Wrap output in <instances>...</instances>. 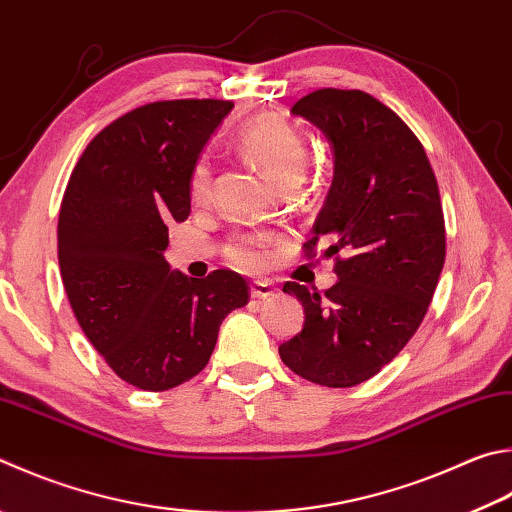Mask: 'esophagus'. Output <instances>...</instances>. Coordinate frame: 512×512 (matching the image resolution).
I'll list each match as a JSON object with an SVG mask.
<instances>
[{"mask_svg":"<svg viewBox=\"0 0 512 512\" xmlns=\"http://www.w3.org/2000/svg\"><path fill=\"white\" fill-rule=\"evenodd\" d=\"M275 284L273 282H253L250 284V295L257 297V300H266V297L275 295Z\"/></svg>","mask_w":512,"mask_h":512,"instance_id":"esophagus-1","label":"esophagus"}]
</instances>
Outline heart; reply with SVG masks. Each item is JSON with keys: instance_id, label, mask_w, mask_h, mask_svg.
<instances>
[{"instance_id": "heart-1", "label": "heart", "mask_w": 512, "mask_h": 512, "mask_svg": "<svg viewBox=\"0 0 512 512\" xmlns=\"http://www.w3.org/2000/svg\"><path fill=\"white\" fill-rule=\"evenodd\" d=\"M237 152L241 159L264 174L268 181H282L286 176H300L304 161V143L300 134L277 114H257L241 123L237 134ZM185 183L192 197L206 199L210 194V170L203 161H194L185 172ZM264 239L248 237L230 241L226 255L241 266L262 262Z\"/></svg>"}]
</instances>
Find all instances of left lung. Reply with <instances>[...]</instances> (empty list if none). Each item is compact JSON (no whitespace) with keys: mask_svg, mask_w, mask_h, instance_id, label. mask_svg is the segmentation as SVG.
<instances>
[{"mask_svg":"<svg viewBox=\"0 0 512 512\" xmlns=\"http://www.w3.org/2000/svg\"><path fill=\"white\" fill-rule=\"evenodd\" d=\"M291 114L318 127L333 152L313 244H333L318 262H336L338 282L324 295L284 284L302 302L304 327L280 358L311 383L353 387L398 356L432 302L445 262L439 185L410 127L365 91H313Z\"/></svg>","mask_w":512,"mask_h":512,"instance_id":"1","label":"left lung"}]
</instances>
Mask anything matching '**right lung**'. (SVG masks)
Returning a JSON list of instances; mask_svg holds the SVG:
<instances>
[{"instance_id": "obj_1", "label": "right lung", "mask_w": 512, "mask_h": 512, "mask_svg": "<svg viewBox=\"0 0 512 512\" xmlns=\"http://www.w3.org/2000/svg\"><path fill=\"white\" fill-rule=\"evenodd\" d=\"M230 100L138 107L87 145L64 190L58 259L85 336L129 385L163 392L208 365L226 315L248 302L232 271L188 277L163 257L170 221L190 215L188 167Z\"/></svg>"}]
</instances>
